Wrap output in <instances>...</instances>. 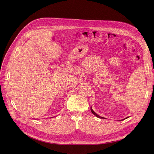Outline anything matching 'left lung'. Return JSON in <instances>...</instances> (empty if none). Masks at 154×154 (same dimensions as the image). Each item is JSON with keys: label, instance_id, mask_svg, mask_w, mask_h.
Instances as JSON below:
<instances>
[{"label": "left lung", "instance_id": "1", "mask_svg": "<svg viewBox=\"0 0 154 154\" xmlns=\"http://www.w3.org/2000/svg\"><path fill=\"white\" fill-rule=\"evenodd\" d=\"M91 112L93 113V114H94L96 117H97V118H100V119H104L105 118H103V117H101V116H100L99 115H98L97 114H96L94 111H93V109H92V108L91 107ZM124 120V119H123ZM121 121H122V120H121Z\"/></svg>", "mask_w": 154, "mask_h": 154}]
</instances>
